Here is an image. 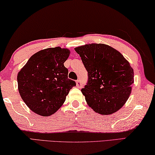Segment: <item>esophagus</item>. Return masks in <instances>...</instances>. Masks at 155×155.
Masks as SVG:
<instances>
[{"label":"esophagus","instance_id":"obj_1","mask_svg":"<svg viewBox=\"0 0 155 155\" xmlns=\"http://www.w3.org/2000/svg\"><path fill=\"white\" fill-rule=\"evenodd\" d=\"M76 86L79 88L82 87V84L81 83V81L80 80H78L77 81H76Z\"/></svg>","mask_w":155,"mask_h":155}]
</instances>
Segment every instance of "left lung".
I'll return each instance as SVG.
<instances>
[{
  "mask_svg": "<svg viewBox=\"0 0 155 155\" xmlns=\"http://www.w3.org/2000/svg\"><path fill=\"white\" fill-rule=\"evenodd\" d=\"M88 72L82 89L88 105L95 112L110 115L122 107L134 82L133 68L118 51L104 44L75 48Z\"/></svg>",
  "mask_w": 155,
  "mask_h": 155,
  "instance_id": "8db88e82",
  "label": "left lung"
}]
</instances>
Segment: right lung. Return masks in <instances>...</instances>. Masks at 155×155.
<instances>
[{"label":"right lung","mask_w":155,"mask_h":155,"mask_svg":"<svg viewBox=\"0 0 155 155\" xmlns=\"http://www.w3.org/2000/svg\"><path fill=\"white\" fill-rule=\"evenodd\" d=\"M70 51L60 47L35 53L18 73V88L26 105L35 113L47 117L59 109L76 85L68 78L64 63Z\"/></svg>","instance_id":"right-lung-1"}]
</instances>
